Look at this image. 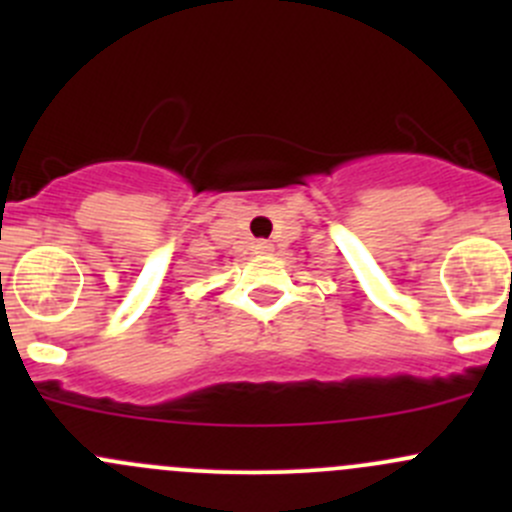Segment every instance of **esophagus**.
<instances>
[{"instance_id":"1","label":"esophagus","mask_w":512,"mask_h":512,"mask_svg":"<svg viewBox=\"0 0 512 512\" xmlns=\"http://www.w3.org/2000/svg\"><path fill=\"white\" fill-rule=\"evenodd\" d=\"M255 250H257V252H270V250H272L270 240H257V242H255Z\"/></svg>"}]
</instances>
